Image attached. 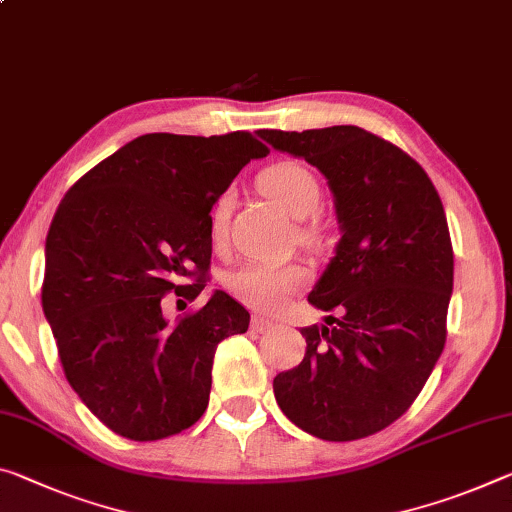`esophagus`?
Masks as SVG:
<instances>
[{
  "label": "esophagus",
  "mask_w": 512,
  "mask_h": 512,
  "mask_svg": "<svg viewBox=\"0 0 512 512\" xmlns=\"http://www.w3.org/2000/svg\"><path fill=\"white\" fill-rule=\"evenodd\" d=\"M250 326L257 332H269L275 328V323L266 319V316H253V323H250Z\"/></svg>",
  "instance_id": "34e87169"
}]
</instances>
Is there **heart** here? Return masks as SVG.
<instances>
[{
	"label": "heart",
	"instance_id": "b5f03b06",
	"mask_svg": "<svg viewBox=\"0 0 512 512\" xmlns=\"http://www.w3.org/2000/svg\"><path fill=\"white\" fill-rule=\"evenodd\" d=\"M259 189L269 196L282 212H287L296 221L312 216L319 207L321 189L310 168L294 164V161H282L266 168L259 177ZM232 209V191H225L216 200L212 227L214 237L221 239L230 218ZM314 227H305L303 237L307 241L314 239ZM305 282V271L300 266H275V264H248L234 271L227 280V287L239 298L241 303L257 310H275L285 303V298L296 291Z\"/></svg>",
	"mask_w": 512,
	"mask_h": 512
}]
</instances>
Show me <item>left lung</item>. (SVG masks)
<instances>
[{
	"label": "left lung",
	"mask_w": 512,
	"mask_h": 512,
	"mask_svg": "<svg viewBox=\"0 0 512 512\" xmlns=\"http://www.w3.org/2000/svg\"><path fill=\"white\" fill-rule=\"evenodd\" d=\"M257 134L319 168L342 232L307 296L342 316L300 328L305 358L275 376V401L305 433L360 440L410 408L442 355L453 291L442 200L415 159L362 127Z\"/></svg>",
	"instance_id": "obj_1"
}]
</instances>
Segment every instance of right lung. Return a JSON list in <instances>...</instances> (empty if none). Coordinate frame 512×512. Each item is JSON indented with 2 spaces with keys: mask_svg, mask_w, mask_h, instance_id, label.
<instances>
[{
  "mask_svg": "<svg viewBox=\"0 0 512 512\" xmlns=\"http://www.w3.org/2000/svg\"><path fill=\"white\" fill-rule=\"evenodd\" d=\"M266 154L248 132L145 134L88 170L56 209L43 312L70 387L113 433L164 440L207 410L216 346L246 332L250 314L216 289L170 323L164 296H200L209 212L239 170ZM191 274L199 280L184 286Z\"/></svg>",
  "mask_w": 512,
  "mask_h": 512,
  "instance_id": "1",
  "label": "right lung"
}]
</instances>
